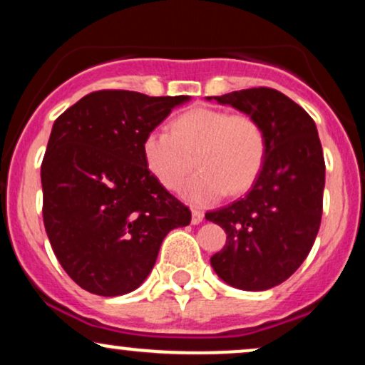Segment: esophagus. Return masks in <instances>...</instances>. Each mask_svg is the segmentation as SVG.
<instances>
[{
	"instance_id": "obj_1",
	"label": "esophagus",
	"mask_w": 365,
	"mask_h": 365,
	"mask_svg": "<svg viewBox=\"0 0 365 365\" xmlns=\"http://www.w3.org/2000/svg\"><path fill=\"white\" fill-rule=\"evenodd\" d=\"M204 220V212L200 209H192V225H199L202 223Z\"/></svg>"
}]
</instances>
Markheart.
I'll list each match as a JSON object with an SVG mask.
<instances>
[{"instance_id": "obj_1", "label": "heart", "mask_w": 365, "mask_h": 365, "mask_svg": "<svg viewBox=\"0 0 365 365\" xmlns=\"http://www.w3.org/2000/svg\"><path fill=\"white\" fill-rule=\"evenodd\" d=\"M142 156L154 178L178 190L192 168L199 171L183 188L192 204H211L226 192L249 190L266 158V135L250 115L195 108L177 116L166 130H150L142 140Z\"/></svg>"}]
</instances>
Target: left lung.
Segmentation results:
<instances>
[{"mask_svg": "<svg viewBox=\"0 0 365 365\" xmlns=\"http://www.w3.org/2000/svg\"><path fill=\"white\" fill-rule=\"evenodd\" d=\"M207 99L254 116L266 135V158L249 194L206 212L226 232V245L211 266L240 290H269L299 269L319 232L326 166L316 123L269 87Z\"/></svg>", "mask_w": 365, "mask_h": 365, "instance_id": "left-lung-1", "label": "left lung"}]
</instances>
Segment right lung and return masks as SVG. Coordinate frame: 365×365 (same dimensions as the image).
Here are the masks:
<instances>
[{
  "instance_id": "add662e5",
  "label": "right lung",
  "mask_w": 365,
  "mask_h": 365,
  "mask_svg": "<svg viewBox=\"0 0 365 365\" xmlns=\"http://www.w3.org/2000/svg\"><path fill=\"white\" fill-rule=\"evenodd\" d=\"M188 96L96 91L54 121L41 165L43 220L53 252L83 290L133 292L159 247L192 212L154 178L142 140Z\"/></svg>"
}]
</instances>
